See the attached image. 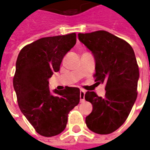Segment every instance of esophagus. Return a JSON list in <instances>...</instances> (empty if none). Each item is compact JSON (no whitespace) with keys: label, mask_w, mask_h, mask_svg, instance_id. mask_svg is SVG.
<instances>
[{"label":"esophagus","mask_w":150,"mask_h":150,"mask_svg":"<svg viewBox=\"0 0 150 150\" xmlns=\"http://www.w3.org/2000/svg\"><path fill=\"white\" fill-rule=\"evenodd\" d=\"M85 97V91L83 90H81L80 91V98H81V101H83L84 100Z\"/></svg>","instance_id":"1"}]
</instances>
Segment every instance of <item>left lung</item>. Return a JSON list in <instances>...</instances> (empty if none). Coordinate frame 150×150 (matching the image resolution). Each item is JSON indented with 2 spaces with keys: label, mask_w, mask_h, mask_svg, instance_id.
<instances>
[{
  "label": "left lung",
  "mask_w": 150,
  "mask_h": 150,
  "mask_svg": "<svg viewBox=\"0 0 150 150\" xmlns=\"http://www.w3.org/2000/svg\"><path fill=\"white\" fill-rule=\"evenodd\" d=\"M79 40L89 49L95 60V81L105 83V97L87 91L85 100L93 110L86 117L87 128L105 135L122 125L137 98L139 72L133 49L123 39L106 31L79 33Z\"/></svg>",
  "instance_id": "left-lung-1"
}]
</instances>
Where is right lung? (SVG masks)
Here are the masks:
<instances>
[{
	"mask_svg": "<svg viewBox=\"0 0 150 150\" xmlns=\"http://www.w3.org/2000/svg\"><path fill=\"white\" fill-rule=\"evenodd\" d=\"M76 33L45 37L25 45L19 52L13 86L19 108L35 131L51 137L61 133L68 114L80 102V89L49 88V79L58 72L63 57L76 42Z\"/></svg>",
	"mask_w": 150,
	"mask_h": 150,
	"instance_id": "right-lung-1",
	"label": "right lung"
}]
</instances>
